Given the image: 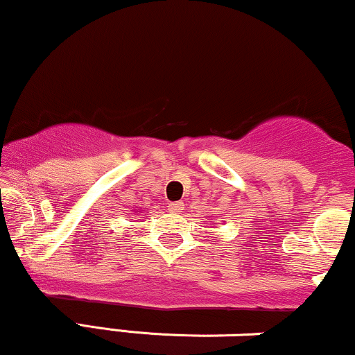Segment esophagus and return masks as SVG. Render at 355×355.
<instances>
[{
  "label": "esophagus",
  "mask_w": 355,
  "mask_h": 355,
  "mask_svg": "<svg viewBox=\"0 0 355 355\" xmlns=\"http://www.w3.org/2000/svg\"><path fill=\"white\" fill-rule=\"evenodd\" d=\"M168 211L179 214V212H182V202H171L168 206Z\"/></svg>",
  "instance_id": "1"
}]
</instances>
